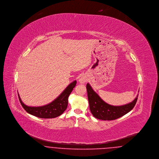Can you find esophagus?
I'll use <instances>...</instances> for the list:
<instances>
[{
  "label": "esophagus",
  "mask_w": 159,
  "mask_h": 159,
  "mask_svg": "<svg viewBox=\"0 0 159 159\" xmlns=\"http://www.w3.org/2000/svg\"><path fill=\"white\" fill-rule=\"evenodd\" d=\"M86 82V79L84 77H81L80 79H79V82H80L81 84H85Z\"/></svg>",
  "instance_id": "1"
}]
</instances>
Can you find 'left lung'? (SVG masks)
<instances>
[{
	"instance_id": "1",
	"label": "left lung",
	"mask_w": 159,
	"mask_h": 159,
	"mask_svg": "<svg viewBox=\"0 0 159 159\" xmlns=\"http://www.w3.org/2000/svg\"><path fill=\"white\" fill-rule=\"evenodd\" d=\"M86 89L90 111L95 118L102 120H114L127 114L133 109L138 97V95L132 102L116 106L104 102L89 84H86Z\"/></svg>"
}]
</instances>
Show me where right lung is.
<instances>
[{
	"mask_svg": "<svg viewBox=\"0 0 159 159\" xmlns=\"http://www.w3.org/2000/svg\"><path fill=\"white\" fill-rule=\"evenodd\" d=\"M76 80L69 84L64 91L52 103L39 107L28 106L22 102L19 94V100L24 109L30 115L41 118H54L60 116L65 111L68 106V98L76 84Z\"/></svg>",
	"mask_w": 159,
	"mask_h": 159,
	"instance_id": "1",
	"label": "right lung"
}]
</instances>
